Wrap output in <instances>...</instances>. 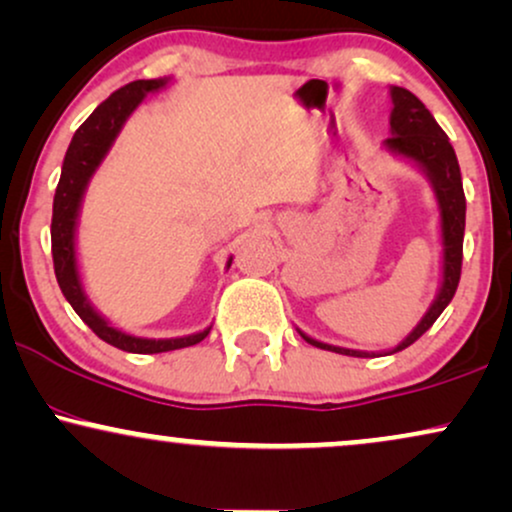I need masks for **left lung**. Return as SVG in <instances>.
<instances>
[{
	"label": "left lung",
	"instance_id": "1",
	"mask_svg": "<svg viewBox=\"0 0 512 512\" xmlns=\"http://www.w3.org/2000/svg\"><path fill=\"white\" fill-rule=\"evenodd\" d=\"M392 96V113H390V134L383 141V146L397 158H404L406 163H413L430 181L435 191L437 208H439V231H442V281H439L437 297L432 300L430 309L425 312L418 326L399 342L397 347L383 349V352H361V349H347L328 342L314 340L302 335L309 345L319 349H331V352L347 354V357L371 359L380 354H394L413 345L420 335L439 319L446 304L454 300L458 281H461V264H463V231H465V193L461 181V167L454 153V146L449 144V137L444 129L437 125L432 113L423 106V101L416 94H411L404 87H390Z\"/></svg>",
	"mask_w": 512,
	"mask_h": 512
}]
</instances>
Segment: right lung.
Returning a JSON list of instances; mask_svg holds the SVG:
<instances>
[{
    "instance_id": "obj_1",
    "label": "right lung",
    "mask_w": 512,
    "mask_h": 512,
    "mask_svg": "<svg viewBox=\"0 0 512 512\" xmlns=\"http://www.w3.org/2000/svg\"><path fill=\"white\" fill-rule=\"evenodd\" d=\"M172 77H158V80H137L129 82L118 92L108 96L96 111L82 122L80 129L73 134L66 158H63L61 179H58L56 196H54V217H51V255H54V271L58 288L75 314L87 323L92 331L99 335L108 345L125 349L132 354H158V352H172V349L198 345L200 340L208 338L210 328L203 331L181 335V338H139V335H129L120 328H115L106 316L96 312V307L89 302L87 293H84L80 264H77V219H80V208L84 191H87L89 181H92L94 172L99 170L108 151H111L115 139H118L120 129L125 127L141 101L148 94L160 92L170 84ZM231 260L226 262V269L231 267Z\"/></svg>"
}]
</instances>
